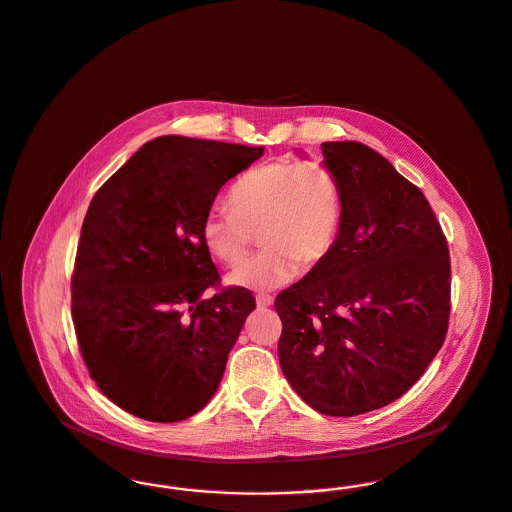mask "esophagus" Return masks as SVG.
I'll use <instances>...</instances> for the list:
<instances>
[{
    "label": "esophagus",
    "mask_w": 512,
    "mask_h": 512,
    "mask_svg": "<svg viewBox=\"0 0 512 512\" xmlns=\"http://www.w3.org/2000/svg\"><path fill=\"white\" fill-rule=\"evenodd\" d=\"M255 301H257V305H259V307H270V305H272V301H274V295L259 293V295L255 297Z\"/></svg>",
    "instance_id": "1"
}]
</instances>
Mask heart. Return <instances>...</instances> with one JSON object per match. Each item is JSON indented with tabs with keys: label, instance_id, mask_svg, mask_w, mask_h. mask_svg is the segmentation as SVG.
I'll use <instances>...</instances> for the list:
<instances>
[{
	"label": "heart",
	"instance_id": "obj_1",
	"mask_svg": "<svg viewBox=\"0 0 512 512\" xmlns=\"http://www.w3.org/2000/svg\"><path fill=\"white\" fill-rule=\"evenodd\" d=\"M340 178L320 161H274L242 174L228 192V207H213L201 222L207 251L238 265L259 232L263 251L228 274L247 290H270L303 270L322 265L343 226Z\"/></svg>",
	"mask_w": 512,
	"mask_h": 512
}]
</instances>
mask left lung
<instances>
[{
    "label": "left lung",
    "mask_w": 512,
    "mask_h": 512,
    "mask_svg": "<svg viewBox=\"0 0 512 512\" xmlns=\"http://www.w3.org/2000/svg\"><path fill=\"white\" fill-rule=\"evenodd\" d=\"M343 190L340 240L278 293V359L297 395L328 416L399 399L438 355L451 313V261L424 194L359 142H324Z\"/></svg>",
    "instance_id": "8db88e82"
}]
</instances>
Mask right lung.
Returning <instances> with one entry per match:
<instances>
[{
    "label": "right lung",
    "mask_w": 512,
    "mask_h": 512,
    "mask_svg": "<svg viewBox=\"0 0 512 512\" xmlns=\"http://www.w3.org/2000/svg\"><path fill=\"white\" fill-rule=\"evenodd\" d=\"M265 147L161 136L99 188L82 222L71 313L99 390L126 413L178 422L201 411L255 309L220 288L201 222ZM217 287L209 296L204 292Z\"/></svg>",
    "instance_id": "right-lung-1"
}]
</instances>
